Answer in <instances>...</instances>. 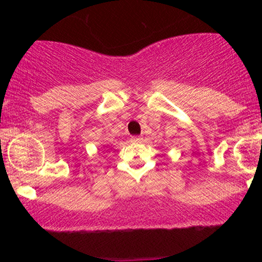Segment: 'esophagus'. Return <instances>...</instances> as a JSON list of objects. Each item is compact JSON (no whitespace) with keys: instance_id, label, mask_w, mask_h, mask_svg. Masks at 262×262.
Segmentation results:
<instances>
[{"instance_id":"obj_1","label":"esophagus","mask_w":262,"mask_h":262,"mask_svg":"<svg viewBox=\"0 0 262 262\" xmlns=\"http://www.w3.org/2000/svg\"><path fill=\"white\" fill-rule=\"evenodd\" d=\"M133 140H134V141H140L141 138H140V137H133Z\"/></svg>"}]
</instances>
